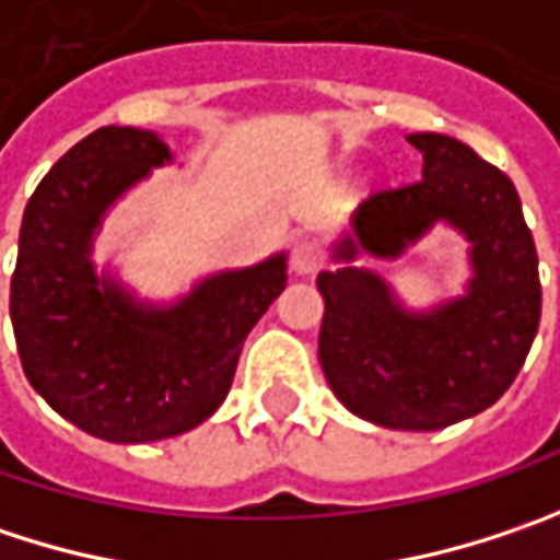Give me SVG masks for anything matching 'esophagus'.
Listing matches in <instances>:
<instances>
[{
  "mask_svg": "<svg viewBox=\"0 0 560 560\" xmlns=\"http://www.w3.org/2000/svg\"><path fill=\"white\" fill-rule=\"evenodd\" d=\"M290 267H293V273H300V277H308V273H315L318 267H322V258H318V252L308 245V242H300V245H293V255H290Z\"/></svg>",
  "mask_w": 560,
  "mask_h": 560,
  "instance_id": "1",
  "label": "esophagus"
}]
</instances>
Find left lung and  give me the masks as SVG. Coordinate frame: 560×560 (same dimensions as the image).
Instances as JSON below:
<instances>
[{"label":"left lung","instance_id":"1","mask_svg":"<svg viewBox=\"0 0 560 560\" xmlns=\"http://www.w3.org/2000/svg\"><path fill=\"white\" fill-rule=\"evenodd\" d=\"M418 184L370 194L318 273L325 318L318 360L338 401L388 430H443L481 415L513 385L541 315L539 258L520 194L500 168L443 133H411ZM469 242L462 298L408 310L390 284L352 260L397 259L435 224Z\"/></svg>","mask_w":560,"mask_h":560}]
</instances>
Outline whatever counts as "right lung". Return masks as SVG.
Returning a JSON list of instances; mask_svg holds the SVG:
<instances>
[{
  "label": "right lung",
  "mask_w": 560,
  "mask_h": 560,
  "mask_svg": "<svg viewBox=\"0 0 560 560\" xmlns=\"http://www.w3.org/2000/svg\"><path fill=\"white\" fill-rule=\"evenodd\" d=\"M152 130L101 127L44 175L24 207L12 328L34 392L107 443H155L210 418L242 343L287 287V252L217 270L175 302H145L92 252L107 210L172 165Z\"/></svg>",
  "instance_id": "add662e5"
}]
</instances>
